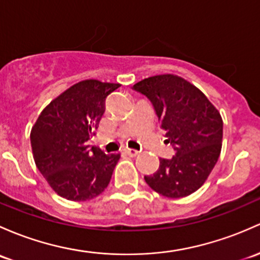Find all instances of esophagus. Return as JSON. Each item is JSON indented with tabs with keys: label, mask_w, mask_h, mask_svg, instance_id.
<instances>
[{
	"label": "esophagus",
	"mask_w": 260,
	"mask_h": 260,
	"mask_svg": "<svg viewBox=\"0 0 260 260\" xmlns=\"http://www.w3.org/2000/svg\"><path fill=\"white\" fill-rule=\"evenodd\" d=\"M124 152L127 153V154L129 155V157H137L139 153H141V152H138L137 149H132V148H125Z\"/></svg>",
	"instance_id": "34e87169"
}]
</instances>
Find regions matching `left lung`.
<instances>
[{"label":"left lung","instance_id":"1","mask_svg":"<svg viewBox=\"0 0 260 260\" xmlns=\"http://www.w3.org/2000/svg\"><path fill=\"white\" fill-rule=\"evenodd\" d=\"M132 88L151 101L159 127L174 148L173 157L159 158L158 171L144 180L168 198L192 194L204 184L219 158L222 116L201 89L177 75L144 78Z\"/></svg>","mask_w":260,"mask_h":260}]
</instances>
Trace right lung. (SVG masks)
Here are the masks:
<instances>
[{"label": "right lung", "instance_id": "1", "mask_svg": "<svg viewBox=\"0 0 260 260\" xmlns=\"http://www.w3.org/2000/svg\"><path fill=\"white\" fill-rule=\"evenodd\" d=\"M121 86L97 80L73 84L51 101L31 129L34 159L52 189L84 202L107 188L121 154L87 144L105 113L106 98Z\"/></svg>", "mask_w": 260, "mask_h": 260}]
</instances>
